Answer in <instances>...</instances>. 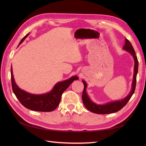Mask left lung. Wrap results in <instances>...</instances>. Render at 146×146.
Listing matches in <instances>:
<instances>
[{
    "label": "left lung",
    "instance_id": "1",
    "mask_svg": "<svg viewBox=\"0 0 146 146\" xmlns=\"http://www.w3.org/2000/svg\"><path fill=\"white\" fill-rule=\"evenodd\" d=\"M123 49L126 50L133 55L134 60H135V69H134V76H133V81L132 83V90L130 92V93L129 96H127L125 99H123L122 100H118L113 102L108 103L104 105H96L94 102L90 99L86 92V88L87 85L86 82L83 80V83L84 84V89L82 93V100L84 105L85 106L86 109L89 111L94 113L96 114H110L117 112L119 110H121L124 106L127 104L128 102L129 101L130 98H131L132 95L133 94L136 88V76L138 74V61L137 56H136V53L134 50V48L132 46L131 42L128 40L127 39H125V46L123 47Z\"/></svg>",
    "mask_w": 146,
    "mask_h": 146
}]
</instances>
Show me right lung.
<instances>
[{"instance_id": "obj_1", "label": "right lung", "mask_w": 146, "mask_h": 146, "mask_svg": "<svg viewBox=\"0 0 146 146\" xmlns=\"http://www.w3.org/2000/svg\"><path fill=\"white\" fill-rule=\"evenodd\" d=\"M29 33L26 35L22 39L19 44L24 41V39L28 36ZM11 79L13 91L17 99L19 100L21 104L24 107L33 110V111L50 112L52 111L53 110H54L58 107L63 92L67 89L74 80H78V77L77 76H74L69 78V80L58 82L56 85H55L50 92L42 95L31 94L19 88V87L16 85L14 78H13L11 66Z\"/></svg>"}]
</instances>
